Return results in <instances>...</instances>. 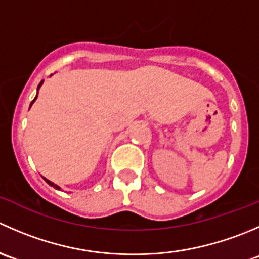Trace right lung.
I'll use <instances>...</instances> for the list:
<instances>
[{
    "mask_svg": "<svg viewBox=\"0 0 259 259\" xmlns=\"http://www.w3.org/2000/svg\"><path fill=\"white\" fill-rule=\"evenodd\" d=\"M42 82H44V80H42V81H41V82H40V83H38V86H37V95H38V90H40V88H41V85H42ZM37 95H36V98H35V99H33V100H32V101H31V104H30V108H31V106H32V104H33V103H35V100H36V99H37ZM44 179H45V182H46V183H48V184H49V185H51V187H54V188H55V189H57V190H60V189H61V188H60V187H59V185H56V184H55V183L50 182V180H49V179H46V178H44Z\"/></svg>",
    "mask_w": 259,
    "mask_h": 259,
    "instance_id": "right-lung-1",
    "label": "right lung"
}]
</instances>
